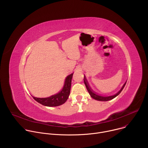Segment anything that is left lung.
<instances>
[{"instance_id": "8db88e82", "label": "left lung", "mask_w": 148, "mask_h": 148, "mask_svg": "<svg viewBox=\"0 0 148 148\" xmlns=\"http://www.w3.org/2000/svg\"><path fill=\"white\" fill-rule=\"evenodd\" d=\"M84 84H85V85L86 86V88L87 89V91H88L90 96L94 98V99H96V100H98V101H110L111 99H112L113 98H115L116 96H118L121 92V91H122V90L123 89L125 84L126 83V82H125V83L123 84V86H122V87L121 88V89L116 93L115 94V95H111V96H108V97H103V96H101V95H98L96 93H95L94 92H93V91L91 89V88L89 86V84L86 78V77H84Z\"/></svg>"}]
</instances>
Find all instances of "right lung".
<instances>
[{
    "instance_id": "obj_1",
    "label": "right lung",
    "mask_w": 148,
    "mask_h": 148,
    "mask_svg": "<svg viewBox=\"0 0 148 148\" xmlns=\"http://www.w3.org/2000/svg\"><path fill=\"white\" fill-rule=\"evenodd\" d=\"M73 75V73L66 77L64 86L63 87L62 90L58 93L47 98H41L33 97V98L38 103L47 107H57L65 103L67 100L70 93Z\"/></svg>"
}]
</instances>
